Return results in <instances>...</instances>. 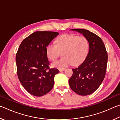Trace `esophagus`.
<instances>
[{
	"label": "esophagus",
	"mask_w": 120,
	"mask_h": 120,
	"mask_svg": "<svg viewBox=\"0 0 120 120\" xmlns=\"http://www.w3.org/2000/svg\"><path fill=\"white\" fill-rule=\"evenodd\" d=\"M65 70V68H62V69H59V71H60V72H62V71H63Z\"/></svg>",
	"instance_id": "obj_1"
}]
</instances>
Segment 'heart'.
Wrapping results in <instances>:
<instances>
[{
    "instance_id": "b5f03b06",
    "label": "heart",
    "mask_w": 120,
    "mask_h": 120,
    "mask_svg": "<svg viewBox=\"0 0 120 120\" xmlns=\"http://www.w3.org/2000/svg\"><path fill=\"white\" fill-rule=\"evenodd\" d=\"M89 44L86 38L72 34H65L58 37L56 45L50 43L46 47V54L50 60H54L63 52V58L54 62L52 66L59 69L64 68L73 63H82L89 52Z\"/></svg>"
}]
</instances>
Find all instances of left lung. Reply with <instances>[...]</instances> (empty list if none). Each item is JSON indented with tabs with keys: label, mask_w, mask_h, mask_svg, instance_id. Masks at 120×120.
<instances>
[{
	"label": "left lung",
	"mask_w": 120,
	"mask_h": 120,
	"mask_svg": "<svg viewBox=\"0 0 120 120\" xmlns=\"http://www.w3.org/2000/svg\"><path fill=\"white\" fill-rule=\"evenodd\" d=\"M86 38L89 51L85 60L77 68H73L69 85L80 95H90L97 90L105 76L108 53L102 40L95 34L84 29H72Z\"/></svg>",
	"instance_id": "obj_1"
}]
</instances>
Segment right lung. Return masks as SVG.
I'll use <instances>...</instances> for the list:
<instances>
[{
    "instance_id": "obj_1",
    "label": "right lung",
    "mask_w": 120,
    "mask_h": 120,
    "mask_svg": "<svg viewBox=\"0 0 120 120\" xmlns=\"http://www.w3.org/2000/svg\"><path fill=\"white\" fill-rule=\"evenodd\" d=\"M59 34L39 31L23 40L16 56L17 72L22 86L31 95L41 96L51 91L57 68H49L46 54L47 45Z\"/></svg>"
}]
</instances>
